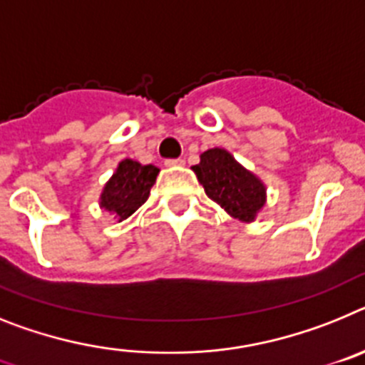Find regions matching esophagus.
<instances>
[{
    "label": "esophagus",
    "mask_w": 365,
    "mask_h": 365,
    "mask_svg": "<svg viewBox=\"0 0 365 365\" xmlns=\"http://www.w3.org/2000/svg\"><path fill=\"white\" fill-rule=\"evenodd\" d=\"M183 163H185V161H183L182 158H178V160H167L165 161V167H182Z\"/></svg>",
    "instance_id": "34e87169"
}]
</instances>
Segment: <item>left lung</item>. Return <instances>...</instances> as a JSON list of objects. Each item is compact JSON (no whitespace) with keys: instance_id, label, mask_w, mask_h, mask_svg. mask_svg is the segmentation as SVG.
Here are the masks:
<instances>
[{"instance_id":"1","label":"left lung","mask_w":365,"mask_h":365,"mask_svg":"<svg viewBox=\"0 0 365 365\" xmlns=\"http://www.w3.org/2000/svg\"><path fill=\"white\" fill-rule=\"evenodd\" d=\"M205 195L220 205L230 217L240 222H255L266 205V185L233 158L226 148L215 147L200 154V163L192 167Z\"/></svg>"}]
</instances>
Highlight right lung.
I'll return each mask as SVG.
<instances>
[{
    "label": "right lung",
    "instance_id": "add662e5",
    "mask_svg": "<svg viewBox=\"0 0 365 365\" xmlns=\"http://www.w3.org/2000/svg\"><path fill=\"white\" fill-rule=\"evenodd\" d=\"M158 174L160 169L156 165H141L139 161L125 158L119 161L112 178L104 183L99 196L101 209L113 215L117 222L126 220L147 202Z\"/></svg>",
    "mask_w": 365,
    "mask_h": 365
}]
</instances>
